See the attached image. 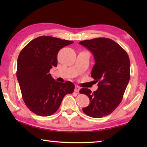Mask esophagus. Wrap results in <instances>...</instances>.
I'll use <instances>...</instances> for the list:
<instances>
[{"instance_id":"34e87169","label":"esophagus","mask_w":147,"mask_h":147,"mask_svg":"<svg viewBox=\"0 0 147 147\" xmlns=\"http://www.w3.org/2000/svg\"><path fill=\"white\" fill-rule=\"evenodd\" d=\"M80 89V87L78 86H75V88H74V91H75L76 93H78Z\"/></svg>"}]
</instances>
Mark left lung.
Segmentation results:
<instances>
[{
  "label": "left lung",
  "mask_w": 147,
  "mask_h": 147,
  "mask_svg": "<svg viewBox=\"0 0 147 147\" xmlns=\"http://www.w3.org/2000/svg\"><path fill=\"white\" fill-rule=\"evenodd\" d=\"M79 43L93 53L95 64L91 77L98 82L95 91L87 88L80 90L90 100L82 110L91 117L101 118L112 113L121 102L130 78V59L127 53L112 39L98 38Z\"/></svg>",
  "instance_id": "8db88e82"
}]
</instances>
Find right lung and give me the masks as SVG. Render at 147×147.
Segmentation results:
<instances>
[{"instance_id":"add662e5","label":"right lung","mask_w":147,"mask_h":147,"mask_svg":"<svg viewBox=\"0 0 147 147\" xmlns=\"http://www.w3.org/2000/svg\"><path fill=\"white\" fill-rule=\"evenodd\" d=\"M73 43L43 36L32 40L21 50L17 59V78L24 103L36 115H53L64 96L74 91L71 82H59L49 74L51 69L57 66L59 50Z\"/></svg>"}]
</instances>
